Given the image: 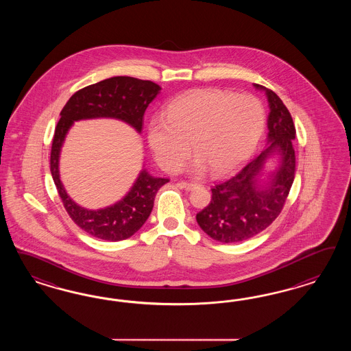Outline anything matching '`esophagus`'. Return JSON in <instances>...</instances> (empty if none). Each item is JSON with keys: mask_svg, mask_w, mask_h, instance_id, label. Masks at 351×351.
Returning <instances> with one entry per match:
<instances>
[{"mask_svg": "<svg viewBox=\"0 0 351 351\" xmlns=\"http://www.w3.org/2000/svg\"><path fill=\"white\" fill-rule=\"evenodd\" d=\"M181 186L185 189V191H193L197 188V184H193V182H188V181H181Z\"/></svg>", "mask_w": 351, "mask_h": 351, "instance_id": "esophagus-1", "label": "esophagus"}]
</instances>
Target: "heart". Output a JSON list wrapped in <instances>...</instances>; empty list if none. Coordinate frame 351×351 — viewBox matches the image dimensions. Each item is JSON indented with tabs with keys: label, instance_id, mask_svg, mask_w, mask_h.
I'll list each match as a JSON object with an SVG mask.
<instances>
[{
	"label": "heart",
	"instance_id": "obj_1",
	"mask_svg": "<svg viewBox=\"0 0 351 351\" xmlns=\"http://www.w3.org/2000/svg\"><path fill=\"white\" fill-rule=\"evenodd\" d=\"M265 128V110L252 95L221 88H198L172 100L163 118L148 126L154 158L166 171L179 170L191 152L194 169L221 175L243 163Z\"/></svg>",
	"mask_w": 351,
	"mask_h": 351
}]
</instances>
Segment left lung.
I'll list each match as a JSON object with an SVG mask.
<instances>
[{
	"label": "left lung",
	"mask_w": 351,
	"mask_h": 351,
	"mask_svg": "<svg viewBox=\"0 0 351 351\" xmlns=\"http://www.w3.org/2000/svg\"><path fill=\"white\" fill-rule=\"evenodd\" d=\"M255 87L265 91L269 101L267 147L233 178L213 186L211 202L197 213L203 232L221 243H238L265 230L283 210L295 179L296 128L291 113L274 91ZM271 155L280 157V166L260 184L259 172Z\"/></svg>",
	"instance_id": "left-lung-1"
}]
</instances>
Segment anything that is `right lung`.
<instances>
[{
  "instance_id": "right-lung-1",
  "label": "right lung",
  "mask_w": 351,
  "mask_h": 351,
  "mask_svg": "<svg viewBox=\"0 0 351 351\" xmlns=\"http://www.w3.org/2000/svg\"><path fill=\"white\" fill-rule=\"evenodd\" d=\"M160 91V86L152 81L118 75L78 90L60 112L51 145L50 171L65 211L95 238L118 242L136 233L153 210L157 191L170 180L153 178L143 170L119 202L101 210L84 208L66 194L59 176V156L65 135L75 121L90 118H116L141 132L145 109Z\"/></svg>"
}]
</instances>
